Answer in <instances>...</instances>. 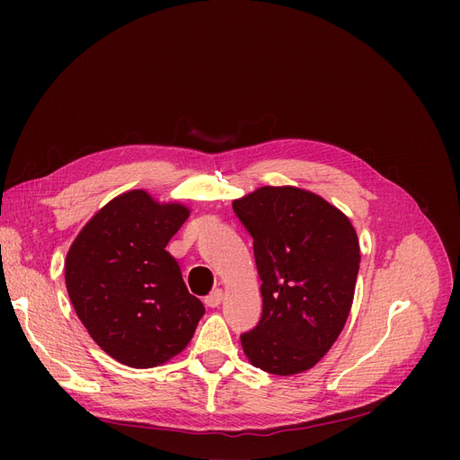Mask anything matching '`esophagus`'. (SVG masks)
Returning <instances> with one entry per match:
<instances>
[{"instance_id": "obj_1", "label": "esophagus", "mask_w": 460, "mask_h": 460, "mask_svg": "<svg viewBox=\"0 0 460 460\" xmlns=\"http://www.w3.org/2000/svg\"><path fill=\"white\" fill-rule=\"evenodd\" d=\"M222 300H224V291L222 288H216V291H212L207 298H205V304L208 305V307H217L222 304Z\"/></svg>"}]
</instances>
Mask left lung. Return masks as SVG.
<instances>
[{"label":"left lung","mask_w":460,"mask_h":460,"mask_svg":"<svg viewBox=\"0 0 460 460\" xmlns=\"http://www.w3.org/2000/svg\"><path fill=\"white\" fill-rule=\"evenodd\" d=\"M262 281L259 324L240 335L252 366L279 376L319 364L340 337L359 270L358 234L321 196L262 186L234 199Z\"/></svg>","instance_id":"obj_1"}]
</instances>
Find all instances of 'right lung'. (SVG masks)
Returning a JSON list of instances; mask_svg holds the SVG:
<instances>
[{
    "mask_svg": "<svg viewBox=\"0 0 460 460\" xmlns=\"http://www.w3.org/2000/svg\"><path fill=\"white\" fill-rule=\"evenodd\" d=\"M190 210L130 190L96 212L72 243L65 283L78 319L106 354L149 369L186 349L203 317L165 252Z\"/></svg>",
    "mask_w": 460,
    "mask_h": 460,
    "instance_id": "1",
    "label": "right lung"
}]
</instances>
